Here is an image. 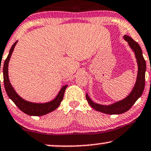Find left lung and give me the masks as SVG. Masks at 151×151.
Wrapping results in <instances>:
<instances>
[{
	"label": "left lung",
	"instance_id": "left-lung-1",
	"mask_svg": "<svg viewBox=\"0 0 151 151\" xmlns=\"http://www.w3.org/2000/svg\"><path fill=\"white\" fill-rule=\"evenodd\" d=\"M123 39L128 42L129 46L134 52L137 63V75L135 84L133 87L130 94L121 101H119L112 104L105 105L98 104L90 99L88 93H86V99L91 107L96 111L107 114H119L126 112L131 108L139 98L141 97L145 87V73L146 70V64L142 54V50L139 45L134 41L130 37L125 35Z\"/></svg>",
	"mask_w": 151,
	"mask_h": 151
}]
</instances>
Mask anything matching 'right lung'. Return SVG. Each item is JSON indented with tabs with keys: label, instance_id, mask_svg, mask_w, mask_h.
Wrapping results in <instances>:
<instances>
[{
	"label": "right lung",
	"instance_id": "right-lung-1",
	"mask_svg": "<svg viewBox=\"0 0 151 151\" xmlns=\"http://www.w3.org/2000/svg\"><path fill=\"white\" fill-rule=\"evenodd\" d=\"M17 42H18V41L14 42V44L12 46L8 55H7L6 60H5L3 66L4 86H5L7 94L9 99L14 103V104L23 112L25 113L28 115H30V116H43V115L51 112V111H54L55 109L58 108L59 105L61 103L64 98V91H65L66 87H68V85L62 86L61 89L59 91L58 95L56 96V97L52 101L46 102V103H33V102L28 101L26 100L23 99V98H21L18 93L16 92L14 89L13 88L10 81H9L8 75L9 62Z\"/></svg>",
	"mask_w": 151,
	"mask_h": 151
}]
</instances>
